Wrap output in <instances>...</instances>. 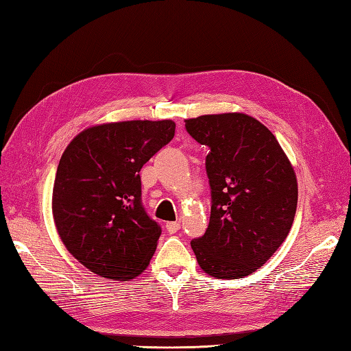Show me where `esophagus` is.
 I'll list each match as a JSON object with an SVG mask.
<instances>
[{
  "label": "esophagus",
  "instance_id": "esophagus-1",
  "mask_svg": "<svg viewBox=\"0 0 351 351\" xmlns=\"http://www.w3.org/2000/svg\"><path fill=\"white\" fill-rule=\"evenodd\" d=\"M166 229H167L169 234H176L178 230L181 229L180 221H169V223H166Z\"/></svg>",
  "mask_w": 351,
  "mask_h": 351
}]
</instances>
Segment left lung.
<instances>
[{"instance_id": "1", "label": "left lung", "mask_w": 351, "mask_h": 351, "mask_svg": "<svg viewBox=\"0 0 351 351\" xmlns=\"http://www.w3.org/2000/svg\"><path fill=\"white\" fill-rule=\"evenodd\" d=\"M184 122L193 138L210 147V225L191 249L213 278H244L274 255L293 226L299 196L294 167L271 131L249 114Z\"/></svg>"}]
</instances>
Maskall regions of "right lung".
I'll use <instances>...</instances> for the list:
<instances>
[{"mask_svg":"<svg viewBox=\"0 0 351 351\" xmlns=\"http://www.w3.org/2000/svg\"><path fill=\"white\" fill-rule=\"evenodd\" d=\"M175 126L170 119L93 125L64 149L52 217L64 247L101 278H137L154 256L161 228L141 206L140 170Z\"/></svg>","mask_w":351,"mask_h":351,"instance_id":"1","label":"right lung"}]
</instances>
